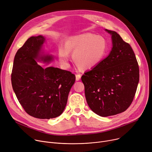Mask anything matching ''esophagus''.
<instances>
[{
	"label": "esophagus",
	"instance_id": "1",
	"mask_svg": "<svg viewBox=\"0 0 152 152\" xmlns=\"http://www.w3.org/2000/svg\"><path fill=\"white\" fill-rule=\"evenodd\" d=\"M81 74H76V75H75L76 80H77V81L80 80V78H81Z\"/></svg>",
	"mask_w": 152,
	"mask_h": 152
}]
</instances>
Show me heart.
Instances as JSON below:
<instances>
[{"mask_svg": "<svg viewBox=\"0 0 152 152\" xmlns=\"http://www.w3.org/2000/svg\"><path fill=\"white\" fill-rule=\"evenodd\" d=\"M108 49L107 41L103 37L87 33L69 38L65 48H60L58 56L61 64L69 67V52L73 51V59L78 67L91 69L100 63Z\"/></svg>", "mask_w": 152, "mask_h": 152, "instance_id": "1", "label": "heart"}]
</instances>
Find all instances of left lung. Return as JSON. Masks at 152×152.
<instances>
[{"instance_id": "1", "label": "left lung", "mask_w": 152, "mask_h": 152, "mask_svg": "<svg viewBox=\"0 0 152 152\" xmlns=\"http://www.w3.org/2000/svg\"><path fill=\"white\" fill-rule=\"evenodd\" d=\"M108 56L81 77L86 102L91 110L102 117L125 111L132 103L139 80V69L130 45L114 31Z\"/></svg>"}]
</instances>
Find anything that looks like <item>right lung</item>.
I'll return each mask as SVG.
<instances>
[{
    "mask_svg": "<svg viewBox=\"0 0 152 152\" xmlns=\"http://www.w3.org/2000/svg\"><path fill=\"white\" fill-rule=\"evenodd\" d=\"M42 35L29 38L16 52L11 83L20 104L34 118L49 119L62 114L75 75L70 71L48 67L43 68L37 61H52V55H45ZM42 54H41V53Z\"/></svg>",
    "mask_w": 152,
    "mask_h": 152,
    "instance_id": "right-lung-1",
    "label": "right lung"
}]
</instances>
